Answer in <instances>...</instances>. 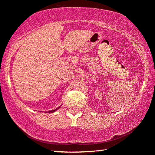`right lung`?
<instances>
[{
	"label": "right lung",
	"instance_id": "1",
	"mask_svg": "<svg viewBox=\"0 0 155 155\" xmlns=\"http://www.w3.org/2000/svg\"><path fill=\"white\" fill-rule=\"evenodd\" d=\"M60 108V107H57V109H54V110H52V111H48V113H53V112H54V111H56L57 109H59Z\"/></svg>",
	"mask_w": 155,
	"mask_h": 155
}]
</instances>
